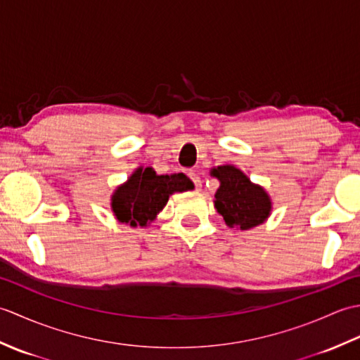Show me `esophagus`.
Masks as SVG:
<instances>
[{
  "label": "esophagus",
  "instance_id": "1",
  "mask_svg": "<svg viewBox=\"0 0 360 360\" xmlns=\"http://www.w3.org/2000/svg\"><path fill=\"white\" fill-rule=\"evenodd\" d=\"M188 176H190V179H192L193 182H195V186L200 188L202 184H201V176L198 174L196 172H188Z\"/></svg>",
  "mask_w": 360,
  "mask_h": 360
}]
</instances>
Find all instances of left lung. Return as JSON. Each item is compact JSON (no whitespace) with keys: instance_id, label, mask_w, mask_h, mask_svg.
I'll return each mask as SVG.
<instances>
[{"instance_id":"1","label":"left lung","mask_w":360,"mask_h":360,"mask_svg":"<svg viewBox=\"0 0 360 360\" xmlns=\"http://www.w3.org/2000/svg\"><path fill=\"white\" fill-rule=\"evenodd\" d=\"M210 176L219 181L215 193V209L224 223L236 231H249L271 217L272 200L264 187L255 184L235 165L210 168Z\"/></svg>"}]
</instances>
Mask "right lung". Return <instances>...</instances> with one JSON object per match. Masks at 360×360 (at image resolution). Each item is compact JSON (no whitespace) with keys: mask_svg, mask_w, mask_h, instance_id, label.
I'll use <instances>...</instances> for the list:
<instances>
[{"mask_svg":"<svg viewBox=\"0 0 360 360\" xmlns=\"http://www.w3.org/2000/svg\"><path fill=\"white\" fill-rule=\"evenodd\" d=\"M184 173L158 174L151 167H137L111 195V210L119 223L147 227L155 221L174 193L193 190Z\"/></svg>","mask_w":360,"mask_h":360,"instance_id":"1","label":"right lung"}]
</instances>
